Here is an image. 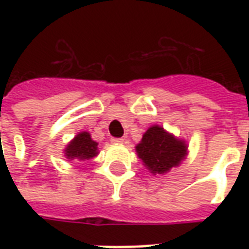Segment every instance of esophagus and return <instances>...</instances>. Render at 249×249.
Here are the masks:
<instances>
[{
  "instance_id": "1",
  "label": "esophagus",
  "mask_w": 249,
  "mask_h": 249,
  "mask_svg": "<svg viewBox=\"0 0 249 249\" xmlns=\"http://www.w3.org/2000/svg\"><path fill=\"white\" fill-rule=\"evenodd\" d=\"M111 141H112L113 143H124V140H123V138H112Z\"/></svg>"
}]
</instances>
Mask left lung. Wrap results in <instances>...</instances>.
Returning a JSON list of instances; mask_svg holds the SVG:
<instances>
[{
    "label": "left lung",
    "instance_id": "1",
    "mask_svg": "<svg viewBox=\"0 0 249 249\" xmlns=\"http://www.w3.org/2000/svg\"><path fill=\"white\" fill-rule=\"evenodd\" d=\"M136 150L151 173L163 174L181 163L187 147L161 126L154 125L144 133Z\"/></svg>",
    "mask_w": 249,
    "mask_h": 249
}]
</instances>
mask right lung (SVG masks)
<instances>
[{
  "label": "right lung",
  "mask_w": 249,
  "mask_h": 249,
  "mask_svg": "<svg viewBox=\"0 0 249 249\" xmlns=\"http://www.w3.org/2000/svg\"><path fill=\"white\" fill-rule=\"evenodd\" d=\"M97 142L91 140L88 132H83L77 134L66 148V156L68 159H90L98 154Z\"/></svg>",
  "instance_id": "obj_1"
}]
</instances>
